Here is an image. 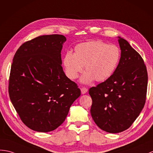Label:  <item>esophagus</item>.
<instances>
[{
	"label": "esophagus",
	"instance_id": "34e87169",
	"mask_svg": "<svg viewBox=\"0 0 153 153\" xmlns=\"http://www.w3.org/2000/svg\"><path fill=\"white\" fill-rule=\"evenodd\" d=\"M87 91H88V89H87V88H85V87H82V88H81V94H85V93H87Z\"/></svg>",
	"mask_w": 153,
	"mask_h": 153
}]
</instances>
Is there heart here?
I'll return each mask as SVG.
<instances>
[{"mask_svg":"<svg viewBox=\"0 0 153 153\" xmlns=\"http://www.w3.org/2000/svg\"><path fill=\"white\" fill-rule=\"evenodd\" d=\"M120 50L115 45H108L100 40L83 42L77 45L74 54L67 52L63 59L67 76L71 79L85 72L80 81L84 84L107 80L114 73L120 59Z\"/></svg>","mask_w":153,"mask_h":153,"instance_id":"heart-1","label":"heart"}]
</instances>
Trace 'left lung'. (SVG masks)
Here are the masks:
<instances>
[{
  "instance_id": "obj_1",
  "label": "left lung",
  "mask_w": 153,
  "mask_h": 153,
  "mask_svg": "<svg viewBox=\"0 0 153 153\" xmlns=\"http://www.w3.org/2000/svg\"><path fill=\"white\" fill-rule=\"evenodd\" d=\"M120 58L114 73L91 87V114L97 125L112 134L128 129L143 109L148 76L143 59L125 39L118 36Z\"/></svg>"
}]
</instances>
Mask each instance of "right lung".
Masks as SVG:
<instances>
[{
    "mask_svg": "<svg viewBox=\"0 0 153 153\" xmlns=\"http://www.w3.org/2000/svg\"><path fill=\"white\" fill-rule=\"evenodd\" d=\"M66 40L60 34L38 36L21 45L13 59L10 100L25 125L39 132H51L62 125L81 95L61 66Z\"/></svg>",
    "mask_w": 153,
    "mask_h": 153,
    "instance_id": "1",
    "label": "right lung"
}]
</instances>
